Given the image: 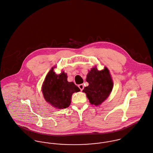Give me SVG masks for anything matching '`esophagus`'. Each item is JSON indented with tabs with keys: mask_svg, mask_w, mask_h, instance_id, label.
Wrapping results in <instances>:
<instances>
[{
	"mask_svg": "<svg viewBox=\"0 0 153 153\" xmlns=\"http://www.w3.org/2000/svg\"><path fill=\"white\" fill-rule=\"evenodd\" d=\"M78 87H79V88L80 89V90H81V91L83 90V88H84L83 84H80V85H78Z\"/></svg>",
	"mask_w": 153,
	"mask_h": 153,
	"instance_id": "1",
	"label": "esophagus"
}]
</instances>
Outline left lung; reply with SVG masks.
Listing matches in <instances>:
<instances>
[{
  "label": "left lung",
  "instance_id": "obj_1",
  "mask_svg": "<svg viewBox=\"0 0 153 153\" xmlns=\"http://www.w3.org/2000/svg\"><path fill=\"white\" fill-rule=\"evenodd\" d=\"M86 81L89 83L85 87L83 92L91 104L95 106L101 104L109 97L113 88V81L108 69L98 71L93 68L87 75Z\"/></svg>",
  "mask_w": 153,
  "mask_h": 153
}]
</instances>
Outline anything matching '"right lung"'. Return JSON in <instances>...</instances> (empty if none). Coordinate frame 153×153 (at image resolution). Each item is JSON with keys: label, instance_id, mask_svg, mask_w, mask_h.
Instances as JSON below:
<instances>
[{"label": "right lung", "instance_id": "right-lung-1", "mask_svg": "<svg viewBox=\"0 0 153 153\" xmlns=\"http://www.w3.org/2000/svg\"><path fill=\"white\" fill-rule=\"evenodd\" d=\"M54 68L49 71L42 85V91L45 100L57 109H65L71 103L72 95L80 91L74 82L67 81V74L56 75Z\"/></svg>", "mask_w": 153, "mask_h": 153}]
</instances>
